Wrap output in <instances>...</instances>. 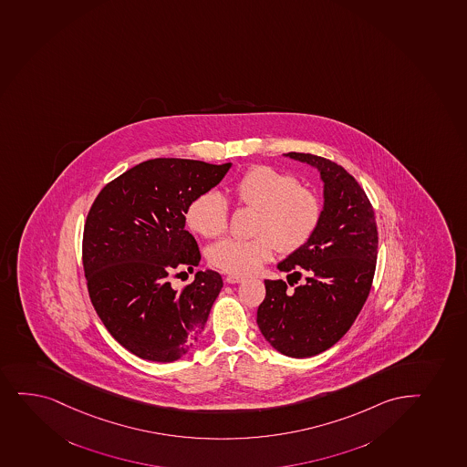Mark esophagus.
Returning a JSON list of instances; mask_svg holds the SVG:
<instances>
[{"mask_svg": "<svg viewBox=\"0 0 467 467\" xmlns=\"http://www.w3.org/2000/svg\"><path fill=\"white\" fill-rule=\"evenodd\" d=\"M245 276H241V275H228L225 276L226 284H241L245 281Z\"/></svg>", "mask_w": 467, "mask_h": 467, "instance_id": "esophagus-1", "label": "esophagus"}]
</instances>
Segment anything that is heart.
<instances>
[{
  "label": "heart",
  "instance_id": "heart-1",
  "mask_svg": "<svg viewBox=\"0 0 467 467\" xmlns=\"http://www.w3.org/2000/svg\"><path fill=\"white\" fill-rule=\"evenodd\" d=\"M239 206L257 211L254 234L250 241L223 239L211 246L208 259L213 267L234 275L256 272L279 252L295 253L318 230L323 206L318 195L298 179L272 166H253L233 186ZM230 208L217 192L195 197L188 211L189 228L200 236L214 239L228 230Z\"/></svg>",
  "mask_w": 467,
  "mask_h": 467
}]
</instances>
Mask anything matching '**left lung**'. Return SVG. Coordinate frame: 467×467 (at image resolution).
I'll return each mask as SVG.
<instances>
[{
    "mask_svg": "<svg viewBox=\"0 0 467 467\" xmlns=\"http://www.w3.org/2000/svg\"><path fill=\"white\" fill-rule=\"evenodd\" d=\"M285 155L320 171L325 208L312 239L278 264L288 285L305 272L306 283L288 289L283 279H265L257 326L281 354L305 358L336 345L360 314L376 272L379 233L371 202L351 173L312 153Z\"/></svg>",
    "mask_w": 467,
    "mask_h": 467,
    "instance_id": "1",
    "label": "left lung"
}]
</instances>
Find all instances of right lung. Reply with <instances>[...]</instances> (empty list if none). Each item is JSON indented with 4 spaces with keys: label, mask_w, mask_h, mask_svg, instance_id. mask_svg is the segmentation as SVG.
<instances>
[{
    "label": "right lung",
    "mask_w": 467,
    "mask_h": 467,
    "mask_svg": "<svg viewBox=\"0 0 467 467\" xmlns=\"http://www.w3.org/2000/svg\"><path fill=\"white\" fill-rule=\"evenodd\" d=\"M230 168L147 160L105 184L89 208L82 239L89 299L113 338L140 358L173 362L203 332L221 275L197 272L180 290L171 279L200 263L199 245L184 230L189 204Z\"/></svg>",
    "instance_id": "right-lung-1"
}]
</instances>
